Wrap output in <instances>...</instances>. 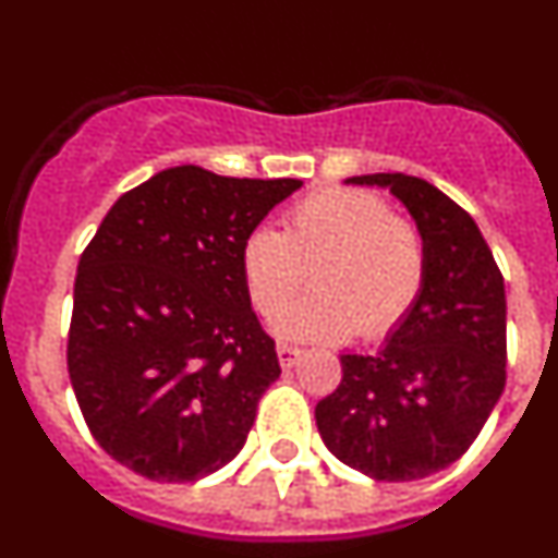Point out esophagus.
<instances>
[{"instance_id": "obj_1", "label": "esophagus", "mask_w": 558, "mask_h": 558, "mask_svg": "<svg viewBox=\"0 0 558 558\" xmlns=\"http://www.w3.org/2000/svg\"><path fill=\"white\" fill-rule=\"evenodd\" d=\"M276 354H279V363H282V368H293L295 363H299V357L304 354V349L290 347V343H279Z\"/></svg>"}]
</instances>
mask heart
<instances>
[{
	"mask_svg": "<svg viewBox=\"0 0 558 558\" xmlns=\"http://www.w3.org/2000/svg\"><path fill=\"white\" fill-rule=\"evenodd\" d=\"M310 268L313 293L276 318L295 340L391 335L416 307L427 276L422 231L393 215L383 195L324 186L290 206L284 231L256 226L240 248V276L259 315L270 318L299 293Z\"/></svg>",
	"mask_w": 558,
	"mask_h": 558,
	"instance_id": "heart-1",
	"label": "heart"
}]
</instances>
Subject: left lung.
I'll return each mask as SVG.
<instances>
[{
	"label": "left lung",
	"mask_w": 558,
	"mask_h": 558,
	"mask_svg": "<svg viewBox=\"0 0 558 558\" xmlns=\"http://www.w3.org/2000/svg\"><path fill=\"white\" fill-rule=\"evenodd\" d=\"M416 220L427 251L416 307L377 354H340V386L315 405L338 461L374 481H418L456 463L506 388V284L481 229L416 175L374 172Z\"/></svg>",
	"instance_id": "left-lung-1"
}]
</instances>
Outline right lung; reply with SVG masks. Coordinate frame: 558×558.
<instances>
[{"instance_id":"obj_1","label":"right lung","mask_w":558,"mask_h":558,"mask_svg":"<svg viewBox=\"0 0 558 558\" xmlns=\"http://www.w3.org/2000/svg\"><path fill=\"white\" fill-rule=\"evenodd\" d=\"M299 186L170 167L125 192L81 254L69 379L97 445L136 475L190 483L243 450L282 368L240 248Z\"/></svg>"}]
</instances>
